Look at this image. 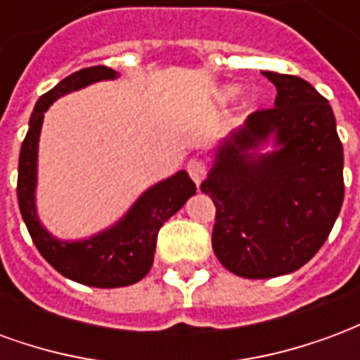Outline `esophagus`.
Masks as SVG:
<instances>
[{
    "instance_id": "34e87169",
    "label": "esophagus",
    "mask_w": 360,
    "mask_h": 360,
    "mask_svg": "<svg viewBox=\"0 0 360 360\" xmlns=\"http://www.w3.org/2000/svg\"><path fill=\"white\" fill-rule=\"evenodd\" d=\"M187 172L191 175V179L195 181L196 185H200L206 177V172H208V167L204 164L202 160H191L187 164Z\"/></svg>"
}]
</instances>
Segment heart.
Listing matches in <instances>:
<instances>
[{
    "instance_id": "heart-1",
    "label": "heart",
    "mask_w": 360,
    "mask_h": 360,
    "mask_svg": "<svg viewBox=\"0 0 360 360\" xmlns=\"http://www.w3.org/2000/svg\"><path fill=\"white\" fill-rule=\"evenodd\" d=\"M237 86H224L221 90H218V94H216V100H218V103H227L233 100L235 96H237Z\"/></svg>"
}]
</instances>
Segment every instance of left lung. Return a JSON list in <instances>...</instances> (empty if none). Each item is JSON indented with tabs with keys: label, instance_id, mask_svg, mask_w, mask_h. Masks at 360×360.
Instances as JSON below:
<instances>
[{
	"label": "left lung",
	"instance_id": "obj_1",
	"mask_svg": "<svg viewBox=\"0 0 360 360\" xmlns=\"http://www.w3.org/2000/svg\"><path fill=\"white\" fill-rule=\"evenodd\" d=\"M262 75L276 84V108L250 113L219 142L200 185L216 206L212 249L247 279L307 264L332 231L345 191L332 105L299 77ZM268 143L274 148L262 153Z\"/></svg>",
	"mask_w": 360,
	"mask_h": 360
}]
</instances>
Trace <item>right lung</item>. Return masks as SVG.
<instances>
[{
  "instance_id": "right-lung-1",
  "label": "right lung",
  "mask_w": 360,
  "mask_h": 360,
  "mask_svg": "<svg viewBox=\"0 0 360 360\" xmlns=\"http://www.w3.org/2000/svg\"><path fill=\"white\" fill-rule=\"evenodd\" d=\"M117 77V71L110 67H86L69 75L58 86L40 96L28 121V133L20 146L17 181L20 216L40 255L61 276L82 285L103 289L133 285L148 274L154 262L160 227L196 193V185L191 181L188 173L181 169L172 177L156 183L154 187L146 188L117 224L89 239L61 241L40 224L36 212V173L44 113L61 96L94 82L113 81Z\"/></svg>"
}]
</instances>
